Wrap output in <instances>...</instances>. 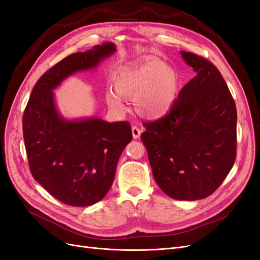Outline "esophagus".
<instances>
[{
	"instance_id": "esophagus-1",
	"label": "esophagus",
	"mask_w": 260,
	"mask_h": 260,
	"mask_svg": "<svg viewBox=\"0 0 260 260\" xmlns=\"http://www.w3.org/2000/svg\"><path fill=\"white\" fill-rule=\"evenodd\" d=\"M132 136H133V139H138L141 136V129L137 127V125H133L132 127Z\"/></svg>"
}]
</instances>
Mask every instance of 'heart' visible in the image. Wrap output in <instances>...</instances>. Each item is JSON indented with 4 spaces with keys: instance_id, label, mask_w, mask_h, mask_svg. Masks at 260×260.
I'll use <instances>...</instances> for the list:
<instances>
[{
    "instance_id": "b5f03b06",
    "label": "heart",
    "mask_w": 260,
    "mask_h": 260,
    "mask_svg": "<svg viewBox=\"0 0 260 260\" xmlns=\"http://www.w3.org/2000/svg\"><path fill=\"white\" fill-rule=\"evenodd\" d=\"M178 76L159 60L118 70L114 77L116 91L107 90L106 103L115 111H124L122 96L135 98L139 114L147 118H161L174 107L178 93Z\"/></svg>"
}]
</instances>
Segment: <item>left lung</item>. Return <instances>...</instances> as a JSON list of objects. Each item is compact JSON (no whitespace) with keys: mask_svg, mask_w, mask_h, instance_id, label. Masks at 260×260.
Returning a JSON list of instances; mask_svg holds the SVG:
<instances>
[{"mask_svg":"<svg viewBox=\"0 0 260 260\" xmlns=\"http://www.w3.org/2000/svg\"><path fill=\"white\" fill-rule=\"evenodd\" d=\"M196 76L179 92L171 111L145 122L141 140L161 191L180 201L211 195L237 157V107L217 67L181 51Z\"/></svg>","mask_w":260,"mask_h":260,"instance_id":"8db88e82","label":"left lung"}]
</instances>
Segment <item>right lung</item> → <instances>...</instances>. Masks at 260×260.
I'll return each mask as SVG.
<instances>
[{
	"instance_id": "right-lung-1",
	"label": "right lung",
	"mask_w": 260,
	"mask_h": 260,
	"mask_svg": "<svg viewBox=\"0 0 260 260\" xmlns=\"http://www.w3.org/2000/svg\"><path fill=\"white\" fill-rule=\"evenodd\" d=\"M115 51V44L106 42L61 59L37 81L23 112L31 174L53 198L69 206H90L107 194L132 132L128 121L64 119L55 107L53 90L73 74L96 67Z\"/></svg>"
}]
</instances>
